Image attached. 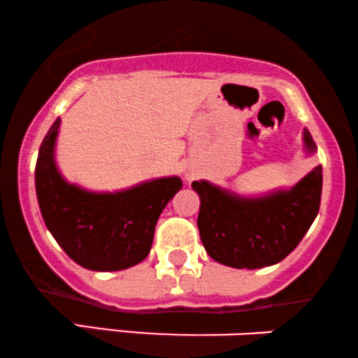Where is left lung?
<instances>
[{
    "instance_id": "obj_1",
    "label": "left lung",
    "mask_w": 358,
    "mask_h": 358,
    "mask_svg": "<svg viewBox=\"0 0 358 358\" xmlns=\"http://www.w3.org/2000/svg\"><path fill=\"white\" fill-rule=\"evenodd\" d=\"M305 146L316 145L305 129ZM322 166H316L291 190L261 199H242L213 187L193 182L200 196V239L208 256L237 269H257L282 261L301 242L313 224L322 200Z\"/></svg>"
}]
</instances>
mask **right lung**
<instances>
[{"label": "right lung", "mask_w": 358, "mask_h": 358, "mask_svg": "<svg viewBox=\"0 0 358 358\" xmlns=\"http://www.w3.org/2000/svg\"><path fill=\"white\" fill-rule=\"evenodd\" d=\"M60 119L42 141L35 168L40 212L67 256L90 271H121L150 254L159 213L183 187L178 176L116 193L85 192L62 178L53 159Z\"/></svg>", "instance_id": "1"}]
</instances>
